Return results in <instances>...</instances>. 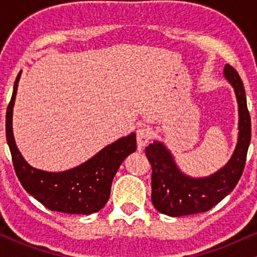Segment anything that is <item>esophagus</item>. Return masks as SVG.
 <instances>
[{
	"mask_svg": "<svg viewBox=\"0 0 257 257\" xmlns=\"http://www.w3.org/2000/svg\"><path fill=\"white\" fill-rule=\"evenodd\" d=\"M151 135L146 126H140L137 131V143L139 147H145L149 144Z\"/></svg>",
	"mask_w": 257,
	"mask_h": 257,
	"instance_id": "1",
	"label": "esophagus"
}]
</instances>
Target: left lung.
I'll list each match as a JSON object with an SVG mask.
<instances>
[{
	"mask_svg": "<svg viewBox=\"0 0 257 257\" xmlns=\"http://www.w3.org/2000/svg\"><path fill=\"white\" fill-rule=\"evenodd\" d=\"M223 75L234 89L239 111V133L234 152L226 166L213 175L192 178L179 169L173 155L163 144L158 141L150 144L146 147V157L152 167L151 199L159 213L178 217L210 210L232 192L243 174L251 139V120L238 72L227 64Z\"/></svg>",
	"mask_w": 257,
	"mask_h": 257,
	"instance_id": "1",
	"label": "left lung"
}]
</instances>
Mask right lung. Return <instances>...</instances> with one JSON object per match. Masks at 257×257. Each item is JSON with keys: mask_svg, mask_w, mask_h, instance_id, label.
<instances>
[{"mask_svg": "<svg viewBox=\"0 0 257 257\" xmlns=\"http://www.w3.org/2000/svg\"><path fill=\"white\" fill-rule=\"evenodd\" d=\"M20 75L22 71L17 76L6 114V137L20 184L26 192L49 210L82 215L96 213L108 200L112 180L119 166L137 150L135 133L118 139L83 164L65 172L51 173L31 167L18 150L12 128L13 106Z\"/></svg>", "mask_w": 257, "mask_h": 257, "instance_id": "add662e5", "label": "right lung"}]
</instances>
